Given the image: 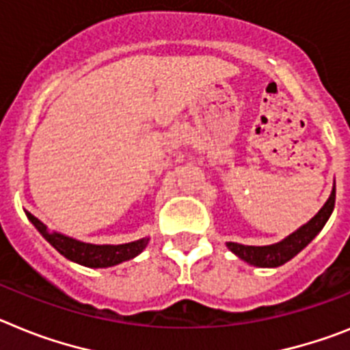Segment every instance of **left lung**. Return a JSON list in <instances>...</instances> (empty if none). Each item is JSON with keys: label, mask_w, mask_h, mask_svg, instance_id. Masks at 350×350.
<instances>
[{"label": "left lung", "mask_w": 350, "mask_h": 350, "mask_svg": "<svg viewBox=\"0 0 350 350\" xmlns=\"http://www.w3.org/2000/svg\"><path fill=\"white\" fill-rule=\"evenodd\" d=\"M333 208H335V185H333L329 199L326 200V204L319 209L317 215L312 220L306 221L305 226L296 229L293 234H288L287 238H284L282 241L273 243V245H264V247H252V245L229 241L227 248L234 255H238L239 259L250 264V266L278 267L293 259V257H296L321 232L322 227L326 226V221L329 220Z\"/></svg>", "instance_id": "obj_1"}]
</instances>
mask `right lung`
I'll use <instances>...</instances> for the list:
<instances>
[{"mask_svg":"<svg viewBox=\"0 0 350 350\" xmlns=\"http://www.w3.org/2000/svg\"><path fill=\"white\" fill-rule=\"evenodd\" d=\"M26 217L63 257L86 267H111L133 259L148 247V241H150V238H141L137 241L123 243V245H93V243L70 238L66 234L56 232V230L51 232L44 221L33 217L29 211H26Z\"/></svg>","mask_w":350,"mask_h":350,"instance_id":"obj_1","label":"right lung"}]
</instances>
